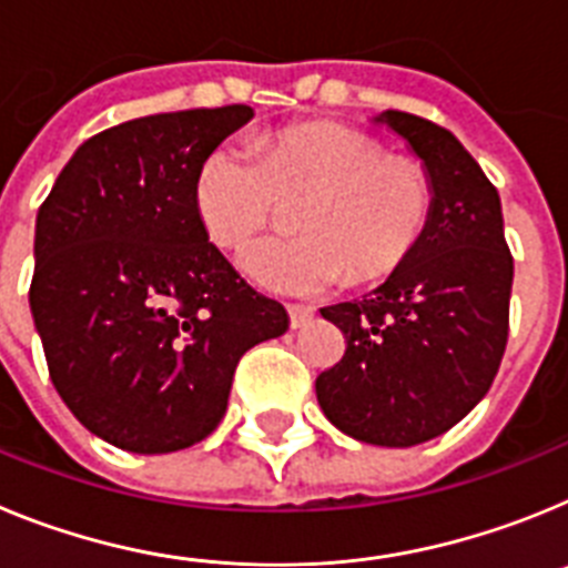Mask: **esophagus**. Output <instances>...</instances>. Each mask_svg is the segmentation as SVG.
<instances>
[{
  "mask_svg": "<svg viewBox=\"0 0 568 568\" xmlns=\"http://www.w3.org/2000/svg\"><path fill=\"white\" fill-rule=\"evenodd\" d=\"M287 313H290V327L298 329L313 318L315 307H310V304H287Z\"/></svg>",
  "mask_w": 568,
  "mask_h": 568,
  "instance_id": "esophagus-1",
  "label": "esophagus"
}]
</instances>
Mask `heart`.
Masks as SVG:
<instances>
[{"label": "heart", "mask_w": 568, "mask_h": 568, "mask_svg": "<svg viewBox=\"0 0 568 568\" xmlns=\"http://www.w3.org/2000/svg\"><path fill=\"white\" fill-rule=\"evenodd\" d=\"M298 233L264 235L241 253L258 287L318 295L346 284H373L398 273L424 241L435 207L426 170L389 155L366 130L341 122H298L261 135L258 144L210 148L193 179V207L204 233L224 250L295 202Z\"/></svg>", "instance_id": "1"}]
</instances>
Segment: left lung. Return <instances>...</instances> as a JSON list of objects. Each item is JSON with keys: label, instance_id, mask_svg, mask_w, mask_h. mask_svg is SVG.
Returning <instances> with one entry per match:
<instances>
[{"label": "left lung", "instance_id": "1", "mask_svg": "<svg viewBox=\"0 0 568 568\" xmlns=\"http://www.w3.org/2000/svg\"><path fill=\"white\" fill-rule=\"evenodd\" d=\"M424 159L435 207L420 247L361 301L324 307L344 358L315 378L329 420L375 446H415L453 429L489 393L509 338L511 264L495 184L440 124L378 115Z\"/></svg>", "mask_w": 568, "mask_h": 568}]
</instances>
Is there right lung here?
<instances>
[{"mask_svg": "<svg viewBox=\"0 0 568 568\" xmlns=\"http://www.w3.org/2000/svg\"><path fill=\"white\" fill-rule=\"evenodd\" d=\"M247 104L155 113L73 153L37 215L30 313L68 409L139 455L187 449L227 413L250 346L287 333L210 244L193 179Z\"/></svg>", "mask_w": 568, "mask_h": 568, "instance_id": "obj_1", "label": "right lung"}]
</instances>
